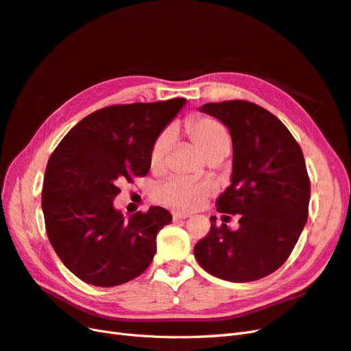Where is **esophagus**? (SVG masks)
<instances>
[{
    "label": "esophagus",
    "mask_w": 351,
    "mask_h": 351,
    "mask_svg": "<svg viewBox=\"0 0 351 351\" xmlns=\"http://www.w3.org/2000/svg\"><path fill=\"white\" fill-rule=\"evenodd\" d=\"M172 216H173V220H182V219H188L189 217V215L184 213V212H173Z\"/></svg>",
    "instance_id": "34e87169"
}]
</instances>
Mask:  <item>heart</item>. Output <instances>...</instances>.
<instances>
[{
    "mask_svg": "<svg viewBox=\"0 0 351 351\" xmlns=\"http://www.w3.org/2000/svg\"><path fill=\"white\" fill-rule=\"evenodd\" d=\"M186 134L207 162L217 157H225L231 149V135L228 129L212 117L189 119ZM170 147V134L166 131L154 141L149 149L148 163L153 172H162L166 167V158ZM213 188L208 182H198L181 176H170L157 184L154 197L157 202L181 210H194L212 194Z\"/></svg>",
    "mask_w": 351,
    "mask_h": 351,
    "instance_id": "1",
    "label": "heart"
}]
</instances>
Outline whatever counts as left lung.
Returning <instances> with one entry per match:
<instances>
[{
    "mask_svg": "<svg viewBox=\"0 0 351 351\" xmlns=\"http://www.w3.org/2000/svg\"><path fill=\"white\" fill-rule=\"evenodd\" d=\"M231 134V185L217 212L239 215V228L216 226L194 247L206 272L229 282H252L284 265L307 222L310 181L302 148L285 125L254 103H207L198 108ZM226 217V216H225Z\"/></svg>",
    "mask_w": 351,
    "mask_h": 351,
    "instance_id": "8db88e82",
    "label": "left lung"
}]
</instances>
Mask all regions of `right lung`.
<instances>
[{
    "label": "right lung",
    "instance_id": "right-lung-1",
    "mask_svg": "<svg viewBox=\"0 0 351 351\" xmlns=\"http://www.w3.org/2000/svg\"><path fill=\"white\" fill-rule=\"evenodd\" d=\"M185 101L97 110L70 129L49 157L43 188L47 235L63 265L84 282L120 285L152 263L156 237L172 215L152 206L125 219L113 199L120 182L148 173L149 149Z\"/></svg>",
    "mask_w": 351,
    "mask_h": 351
}]
</instances>
